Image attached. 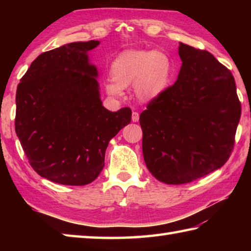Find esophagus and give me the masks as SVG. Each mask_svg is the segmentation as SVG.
Wrapping results in <instances>:
<instances>
[{"label": "esophagus", "instance_id": "esophagus-1", "mask_svg": "<svg viewBox=\"0 0 251 251\" xmlns=\"http://www.w3.org/2000/svg\"><path fill=\"white\" fill-rule=\"evenodd\" d=\"M138 120H139V114L137 112H133V115H131V121L136 123V122H138Z\"/></svg>", "mask_w": 251, "mask_h": 251}]
</instances>
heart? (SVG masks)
I'll list each match as a JSON object with an SVG mask.
<instances>
[{
    "label": "heart",
    "mask_w": 251,
    "mask_h": 251,
    "mask_svg": "<svg viewBox=\"0 0 251 251\" xmlns=\"http://www.w3.org/2000/svg\"><path fill=\"white\" fill-rule=\"evenodd\" d=\"M172 73L169 58L161 52L127 50L114 59L109 69L112 82L106 92L112 96H122L123 88L133 84L137 99L150 103L167 90Z\"/></svg>",
    "instance_id": "b5f03b06"
}]
</instances>
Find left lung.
Wrapping results in <instances>:
<instances>
[{
  "instance_id": "obj_1",
  "label": "left lung",
  "mask_w": 251,
  "mask_h": 251,
  "mask_svg": "<svg viewBox=\"0 0 251 251\" xmlns=\"http://www.w3.org/2000/svg\"><path fill=\"white\" fill-rule=\"evenodd\" d=\"M176 83L139 116L148 171L168 185L186 184L224 166L241 115L235 78L212 54L179 43Z\"/></svg>"
}]
</instances>
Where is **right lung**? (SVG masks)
I'll use <instances>...</instances> for the list:
<instances>
[{"instance_id": "add662e5", "label": "right lung", "mask_w": 251, "mask_h": 251, "mask_svg": "<svg viewBox=\"0 0 251 251\" xmlns=\"http://www.w3.org/2000/svg\"><path fill=\"white\" fill-rule=\"evenodd\" d=\"M99 44L74 42L42 53L16 90L21 145L34 171L57 184L95 180L109 141L131 120L130 108L110 112L101 104L99 72L87 55Z\"/></svg>"}]
</instances>
